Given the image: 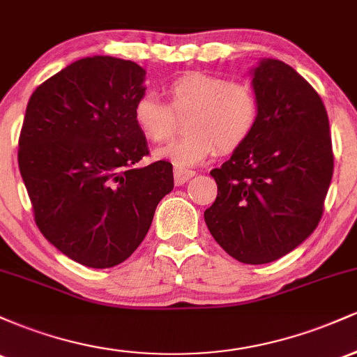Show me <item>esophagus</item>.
Listing matches in <instances>:
<instances>
[{"label": "esophagus", "instance_id": "1", "mask_svg": "<svg viewBox=\"0 0 357 357\" xmlns=\"http://www.w3.org/2000/svg\"><path fill=\"white\" fill-rule=\"evenodd\" d=\"M192 176H195V171H188V169H179V167H176L174 169V183L176 186H181L188 181V179H191Z\"/></svg>", "mask_w": 357, "mask_h": 357}]
</instances>
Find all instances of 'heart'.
<instances>
[{
	"label": "heart",
	"instance_id": "obj_1",
	"mask_svg": "<svg viewBox=\"0 0 357 357\" xmlns=\"http://www.w3.org/2000/svg\"><path fill=\"white\" fill-rule=\"evenodd\" d=\"M167 104L154 93L134 102L132 121L142 137L154 144L169 141L176 116H186L181 141L155 151L179 169L198 166L216 154L247 144L260 119V99L247 84L204 72H190L169 82Z\"/></svg>",
	"mask_w": 357,
	"mask_h": 357
}]
</instances>
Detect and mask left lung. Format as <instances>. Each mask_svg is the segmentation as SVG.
<instances>
[{
	"label": "left lung",
	"instance_id": "left-lung-1",
	"mask_svg": "<svg viewBox=\"0 0 357 357\" xmlns=\"http://www.w3.org/2000/svg\"><path fill=\"white\" fill-rule=\"evenodd\" d=\"M260 119L247 144L211 171L218 184L204 211L213 238L250 265L287 255L317 228L334 173L326 105L280 60L253 70Z\"/></svg>",
	"mask_w": 357,
	"mask_h": 357
}]
</instances>
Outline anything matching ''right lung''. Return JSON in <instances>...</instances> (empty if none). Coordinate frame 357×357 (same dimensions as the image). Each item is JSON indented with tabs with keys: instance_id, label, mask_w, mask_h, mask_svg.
<instances>
[{
	"instance_id": "add662e5",
	"label": "right lung",
	"mask_w": 357,
	"mask_h": 357,
	"mask_svg": "<svg viewBox=\"0 0 357 357\" xmlns=\"http://www.w3.org/2000/svg\"><path fill=\"white\" fill-rule=\"evenodd\" d=\"M144 75L130 60L87 56L28 100L18 166L35 223L85 267L109 268L132 255L174 188L171 162L136 166L149 154L132 121Z\"/></svg>"
}]
</instances>
